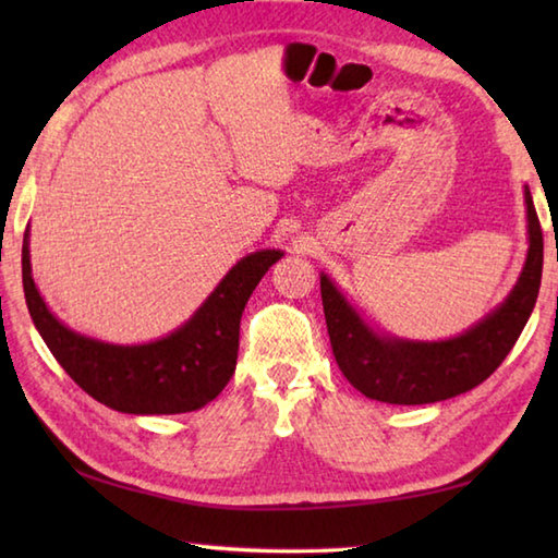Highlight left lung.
Segmentation results:
<instances>
[{
	"instance_id": "1",
	"label": "left lung",
	"mask_w": 558,
	"mask_h": 558,
	"mask_svg": "<svg viewBox=\"0 0 558 558\" xmlns=\"http://www.w3.org/2000/svg\"><path fill=\"white\" fill-rule=\"evenodd\" d=\"M529 251L505 302L465 332L438 342L401 339L374 329L342 290L319 276L329 342L347 381L366 399L418 405L452 399L483 384L512 352L542 286L544 235L532 192L524 184Z\"/></svg>"
}]
</instances>
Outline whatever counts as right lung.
Listing matches in <instances>:
<instances>
[{
    "mask_svg": "<svg viewBox=\"0 0 558 558\" xmlns=\"http://www.w3.org/2000/svg\"><path fill=\"white\" fill-rule=\"evenodd\" d=\"M280 258L276 248L248 253L182 327L145 344H110L65 327L32 278L29 231L22 245V280L36 329L83 391L120 413L169 415L202 409L231 381L243 307Z\"/></svg>",
    "mask_w": 558,
    "mask_h": 558,
    "instance_id": "add662e5",
    "label": "right lung"
}]
</instances>
